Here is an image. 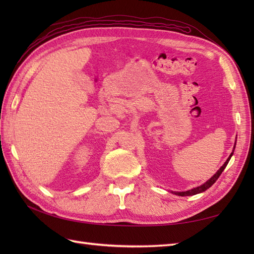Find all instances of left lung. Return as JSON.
<instances>
[{"instance_id": "8db88e82", "label": "left lung", "mask_w": 254, "mask_h": 254, "mask_svg": "<svg viewBox=\"0 0 254 254\" xmlns=\"http://www.w3.org/2000/svg\"><path fill=\"white\" fill-rule=\"evenodd\" d=\"M234 149H235V147H234ZM233 154H234V150H233V153L230 154L228 159L225 161V164L217 170L216 174H215L212 178H210V179H208L206 182L203 183L202 186L196 187V188H193V189H191V190H189V191H185V192H172V193H175V194H177V195H179V196H190V195H195V194H197V193H202V192H204V191H206L208 188L212 187V186L214 185V183L216 182V180L218 179L219 176L222 175V172H223L224 169L226 168V166H227L228 161L230 160V158H231V156H233Z\"/></svg>"}]
</instances>
